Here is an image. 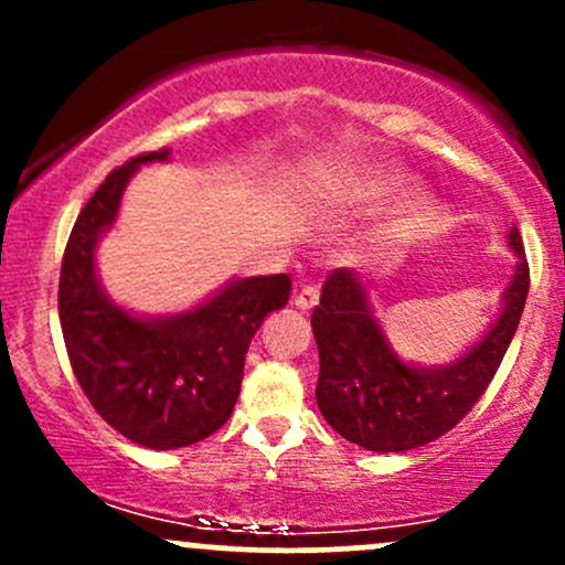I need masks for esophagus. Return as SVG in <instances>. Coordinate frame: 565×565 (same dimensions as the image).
I'll use <instances>...</instances> for the list:
<instances>
[{
  "label": "esophagus",
  "instance_id": "obj_1",
  "mask_svg": "<svg viewBox=\"0 0 565 565\" xmlns=\"http://www.w3.org/2000/svg\"><path fill=\"white\" fill-rule=\"evenodd\" d=\"M319 305V289L316 287H302L295 297V308L300 310H313Z\"/></svg>",
  "mask_w": 565,
  "mask_h": 565
}]
</instances>
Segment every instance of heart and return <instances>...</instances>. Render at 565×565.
Instances as JSON below:
<instances>
[{
  "mask_svg": "<svg viewBox=\"0 0 565 565\" xmlns=\"http://www.w3.org/2000/svg\"><path fill=\"white\" fill-rule=\"evenodd\" d=\"M348 196L359 204H380V201L393 199L406 188V174L395 170H366L348 178ZM433 215H436V201L430 196H412L398 210L395 217V236L414 238L427 228Z\"/></svg>",
  "mask_w": 565,
  "mask_h": 565,
  "instance_id": "b5f03b06",
  "label": "heart"
}]
</instances>
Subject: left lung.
I'll use <instances>...</instances> for the list:
<instances>
[{"label": "left lung", "mask_w": 565, "mask_h": 565, "mask_svg": "<svg viewBox=\"0 0 565 565\" xmlns=\"http://www.w3.org/2000/svg\"><path fill=\"white\" fill-rule=\"evenodd\" d=\"M508 246L518 257L494 321L449 364L406 361L377 319L372 278L337 268L310 316L319 345L316 401L329 425L366 451H408L449 433L476 406L508 353L529 295L521 233Z\"/></svg>", "instance_id": "1"}]
</instances>
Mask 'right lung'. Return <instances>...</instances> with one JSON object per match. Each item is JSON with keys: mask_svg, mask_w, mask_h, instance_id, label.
<instances>
[{"mask_svg": "<svg viewBox=\"0 0 565 565\" xmlns=\"http://www.w3.org/2000/svg\"><path fill=\"white\" fill-rule=\"evenodd\" d=\"M170 161V148L127 161L103 180L71 231L61 268L63 340L95 412L146 449H180L220 430L236 406L244 355L268 313L289 300V276L231 278L178 313H138L108 295L97 246L119 217L129 180Z\"/></svg>", "mask_w": 565, "mask_h": 565, "instance_id": "add662e5", "label": "right lung"}]
</instances>
